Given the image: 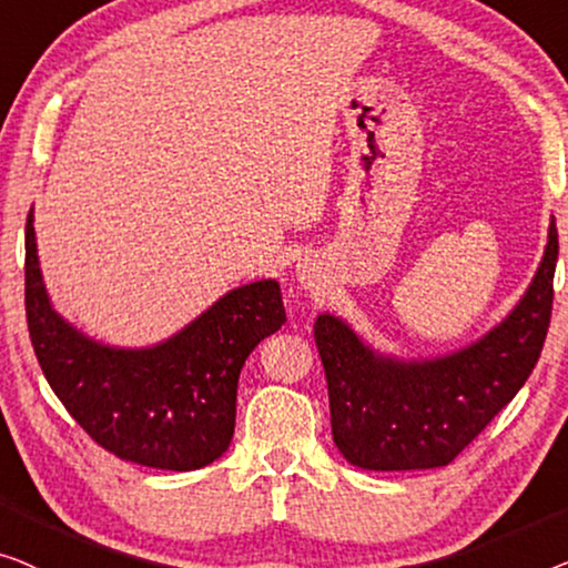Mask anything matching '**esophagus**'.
<instances>
[{"label": "esophagus", "mask_w": 568, "mask_h": 568, "mask_svg": "<svg viewBox=\"0 0 568 568\" xmlns=\"http://www.w3.org/2000/svg\"><path fill=\"white\" fill-rule=\"evenodd\" d=\"M295 277H298L301 285H316L318 277H322V267H318L316 257H311V254H303V257L295 262Z\"/></svg>", "instance_id": "34e87169"}]
</instances>
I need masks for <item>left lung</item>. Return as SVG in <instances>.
I'll return each mask as SVG.
<instances>
[{"label":"left lung","instance_id":"left-lung-1","mask_svg":"<svg viewBox=\"0 0 568 568\" xmlns=\"http://www.w3.org/2000/svg\"><path fill=\"white\" fill-rule=\"evenodd\" d=\"M556 219L530 285L481 337L429 357L383 353L342 316H316L314 337L329 388L332 437L363 470L447 466L525 386L554 306Z\"/></svg>","mask_w":568,"mask_h":568}]
</instances>
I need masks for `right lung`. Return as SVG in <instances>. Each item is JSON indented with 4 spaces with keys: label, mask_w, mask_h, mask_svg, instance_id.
<instances>
[{
    "label": "right lung",
    "mask_w": 568,
    "mask_h": 568,
    "mask_svg": "<svg viewBox=\"0 0 568 568\" xmlns=\"http://www.w3.org/2000/svg\"><path fill=\"white\" fill-rule=\"evenodd\" d=\"M26 226V311L48 386L77 425L118 458L162 470H195L229 450L236 383L254 347L285 324L281 283L231 287L162 342L118 347L90 337L53 308Z\"/></svg>",
    "instance_id": "obj_1"
}]
</instances>
